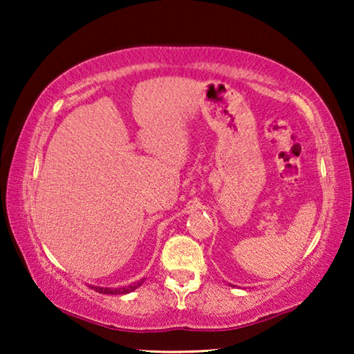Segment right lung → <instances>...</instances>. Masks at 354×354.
<instances>
[{"instance_id":"add662e5","label":"right lung","mask_w":354,"mask_h":354,"mask_svg":"<svg viewBox=\"0 0 354 354\" xmlns=\"http://www.w3.org/2000/svg\"><path fill=\"white\" fill-rule=\"evenodd\" d=\"M142 284H143V279L129 286L113 287V289H111V287H100V286H88V287H92V289L98 293H107V295H124V293H131L133 290H136L137 287H140Z\"/></svg>"}]
</instances>
